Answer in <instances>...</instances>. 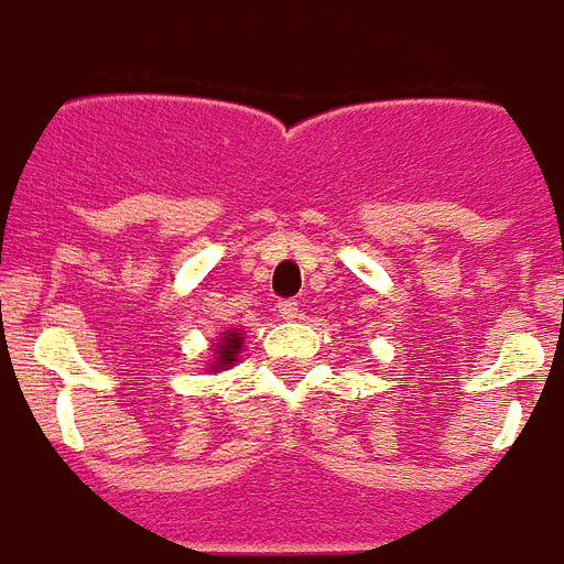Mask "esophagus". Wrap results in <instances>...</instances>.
<instances>
[{
    "label": "esophagus",
    "mask_w": 564,
    "mask_h": 564,
    "mask_svg": "<svg viewBox=\"0 0 564 564\" xmlns=\"http://www.w3.org/2000/svg\"><path fill=\"white\" fill-rule=\"evenodd\" d=\"M279 317L282 319H296L300 317V303L296 300H279Z\"/></svg>",
    "instance_id": "esophagus-1"
}]
</instances>
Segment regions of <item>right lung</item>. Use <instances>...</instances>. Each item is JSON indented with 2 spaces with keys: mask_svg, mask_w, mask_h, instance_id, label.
<instances>
[{
  "mask_svg": "<svg viewBox=\"0 0 564 564\" xmlns=\"http://www.w3.org/2000/svg\"><path fill=\"white\" fill-rule=\"evenodd\" d=\"M238 349H241V337H238L236 332H232V335H229V332H227V337H224L218 349H215V355H218V358H215L212 369L218 372V369H224V367H227V364H232V360H236Z\"/></svg>",
  "mask_w": 564,
  "mask_h": 564,
  "instance_id": "obj_1",
  "label": "right lung"
}]
</instances>
